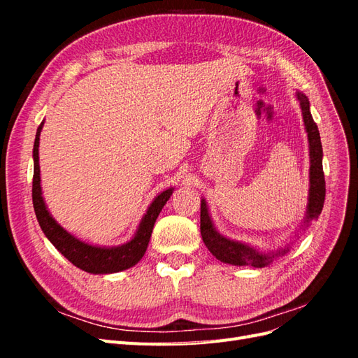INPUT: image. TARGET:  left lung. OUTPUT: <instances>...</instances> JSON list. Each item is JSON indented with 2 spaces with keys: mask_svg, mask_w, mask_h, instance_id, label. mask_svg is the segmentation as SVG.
I'll return each mask as SVG.
<instances>
[{
  "mask_svg": "<svg viewBox=\"0 0 358 358\" xmlns=\"http://www.w3.org/2000/svg\"><path fill=\"white\" fill-rule=\"evenodd\" d=\"M296 99L300 104L303 122H305V129L308 133V143H309V194H308V206L306 213L303 218L299 230H296L294 236H291L289 242L285 246H280L275 251H259L258 248L251 246L249 243H243L239 241L229 239V237L222 236L210 218L208 203L201 199V210H200V230L201 237L206 248L209 249L210 254L216 257V259L233 266H252L257 268L267 267L272 264L275 259L284 257L291 245L294 243L300 234L305 231L310 225L312 221L318 220V216L322 210L324 199H326V180H324V171H322V145L321 137L317 124L313 122V117L310 115V104L308 96L296 91Z\"/></svg>",
  "mask_w": 358,
  "mask_h": 358,
  "instance_id": "1",
  "label": "left lung"
}]
</instances>
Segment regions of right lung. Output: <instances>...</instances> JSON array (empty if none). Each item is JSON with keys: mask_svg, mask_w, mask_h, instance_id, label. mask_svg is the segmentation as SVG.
<instances>
[{"mask_svg": "<svg viewBox=\"0 0 358 358\" xmlns=\"http://www.w3.org/2000/svg\"><path fill=\"white\" fill-rule=\"evenodd\" d=\"M45 125L43 121L36 133L34 149H32V159H34V178H32V204L37 221L41 227L43 233L49 239V242L55 246L58 251L66 257L71 264L79 267L85 272L92 275H109L117 273L136 266L145 255L150 234L154 230V224L158 218L161 209L169 201L175 188L170 187L159 192L158 196L149 204L146 213L140 221L134 236L128 242L117 246H100L85 242L73 233L67 231L58 221L53 218L48 209L41 192V178H40V164H38V146H40V133Z\"/></svg>", "mask_w": 358, "mask_h": 358, "instance_id": "obj_1", "label": "right lung"}]
</instances>
